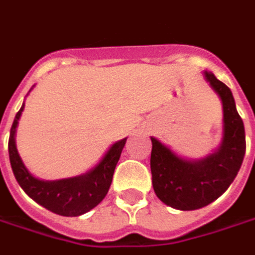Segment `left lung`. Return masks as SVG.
Segmentation results:
<instances>
[{"instance_id":"8db88e82","label":"left lung","mask_w":255,"mask_h":255,"mask_svg":"<svg viewBox=\"0 0 255 255\" xmlns=\"http://www.w3.org/2000/svg\"><path fill=\"white\" fill-rule=\"evenodd\" d=\"M204 79L222 103L224 125L218 148L204 158L189 159L151 137L154 191L164 204L180 211L203 208L222 196L236 178L246 154L245 125L231 89L211 72L205 71Z\"/></svg>"}]
</instances>
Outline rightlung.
<instances>
[{
	"instance_id": "1",
	"label": "right lung",
	"mask_w": 255,
	"mask_h": 255,
	"mask_svg": "<svg viewBox=\"0 0 255 255\" xmlns=\"http://www.w3.org/2000/svg\"><path fill=\"white\" fill-rule=\"evenodd\" d=\"M23 108L24 103L13 119L8 141L10 166L19 186L37 204L62 217H79L97 207L110 190L115 166L128 137L111 145L100 162L86 173L58 180L38 179L26 168L16 148L15 136Z\"/></svg>"
}]
</instances>
